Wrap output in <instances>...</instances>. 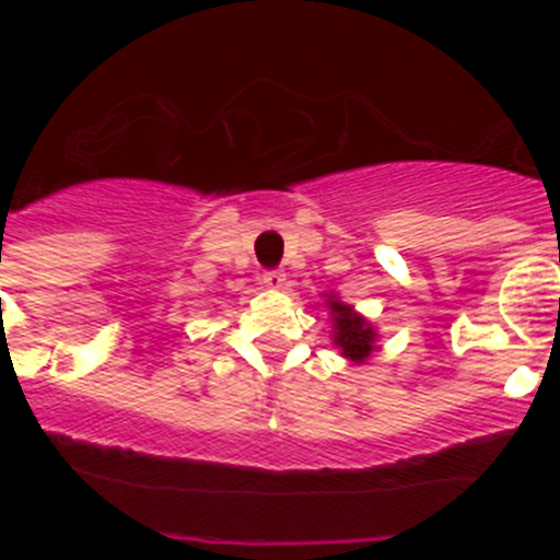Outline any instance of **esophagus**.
Listing matches in <instances>:
<instances>
[{"label": "esophagus", "mask_w": 560, "mask_h": 560, "mask_svg": "<svg viewBox=\"0 0 560 560\" xmlns=\"http://www.w3.org/2000/svg\"><path fill=\"white\" fill-rule=\"evenodd\" d=\"M287 281V276L281 273V270H265L262 273V284L268 287V290H281Z\"/></svg>", "instance_id": "1"}]
</instances>
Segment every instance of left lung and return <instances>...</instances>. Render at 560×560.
Here are the masks:
<instances>
[{"label":"left lung","instance_id":"left-lung-1","mask_svg":"<svg viewBox=\"0 0 560 560\" xmlns=\"http://www.w3.org/2000/svg\"><path fill=\"white\" fill-rule=\"evenodd\" d=\"M322 298H325V306L330 312L332 347L352 365L369 363L371 354L380 352V332H376V327L363 314L354 312V306L338 301L336 292H325Z\"/></svg>","mask_w":560,"mask_h":560}]
</instances>
